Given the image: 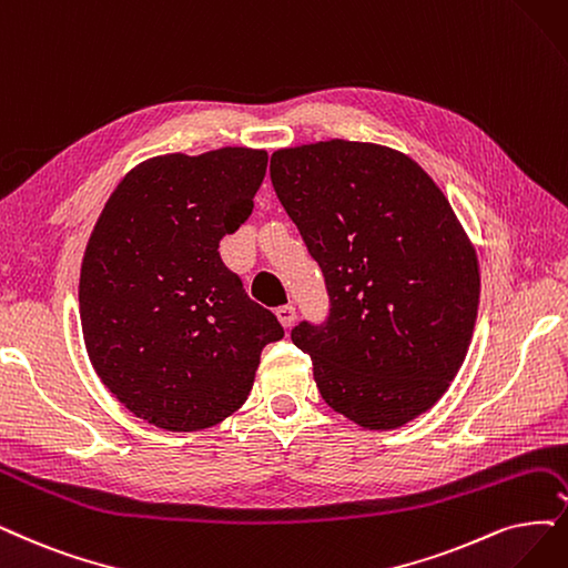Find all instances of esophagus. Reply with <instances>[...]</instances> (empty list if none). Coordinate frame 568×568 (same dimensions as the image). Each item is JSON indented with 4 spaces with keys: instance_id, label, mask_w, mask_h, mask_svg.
<instances>
[{
    "instance_id": "esophagus-1",
    "label": "esophagus",
    "mask_w": 568,
    "mask_h": 568,
    "mask_svg": "<svg viewBox=\"0 0 568 568\" xmlns=\"http://www.w3.org/2000/svg\"><path fill=\"white\" fill-rule=\"evenodd\" d=\"M276 316H278L281 325H283L285 329H290L292 325H295V321H297V308L292 306V304H283V306L276 308Z\"/></svg>"
}]
</instances>
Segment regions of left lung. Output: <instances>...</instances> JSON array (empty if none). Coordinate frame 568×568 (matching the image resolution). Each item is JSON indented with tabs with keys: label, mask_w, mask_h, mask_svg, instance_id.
<instances>
[{
	"label": "left lung",
	"mask_w": 568,
	"mask_h": 568,
	"mask_svg": "<svg viewBox=\"0 0 568 568\" xmlns=\"http://www.w3.org/2000/svg\"><path fill=\"white\" fill-rule=\"evenodd\" d=\"M268 171L325 278V321L290 334L323 400L363 428L405 426L470 346L479 271L466 231L424 168L382 144L290 146Z\"/></svg>",
	"instance_id": "left-lung-1"
}]
</instances>
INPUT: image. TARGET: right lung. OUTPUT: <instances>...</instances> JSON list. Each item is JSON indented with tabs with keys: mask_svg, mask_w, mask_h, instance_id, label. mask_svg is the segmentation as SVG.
Listing matches in <instances>:
<instances>
[{
	"mask_svg": "<svg viewBox=\"0 0 568 568\" xmlns=\"http://www.w3.org/2000/svg\"><path fill=\"white\" fill-rule=\"evenodd\" d=\"M266 152L168 154L121 180L81 264L89 358L116 400L165 430L234 414L283 325L252 302L220 241L250 217Z\"/></svg>",
	"mask_w": 568,
	"mask_h": 568,
	"instance_id": "obj_1",
	"label": "right lung"
}]
</instances>
